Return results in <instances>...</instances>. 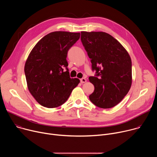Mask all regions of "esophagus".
Wrapping results in <instances>:
<instances>
[{
	"label": "esophagus",
	"mask_w": 157,
	"mask_h": 157,
	"mask_svg": "<svg viewBox=\"0 0 157 157\" xmlns=\"http://www.w3.org/2000/svg\"><path fill=\"white\" fill-rule=\"evenodd\" d=\"M80 82H81V83H84L86 82V79L84 78H82L80 79Z\"/></svg>",
	"instance_id": "obj_1"
}]
</instances>
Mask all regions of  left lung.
Returning a JSON list of instances; mask_svg holds the SVG:
<instances>
[{"instance_id":"left-lung-1","label":"left lung","mask_w":157,"mask_h":157,"mask_svg":"<svg viewBox=\"0 0 157 157\" xmlns=\"http://www.w3.org/2000/svg\"><path fill=\"white\" fill-rule=\"evenodd\" d=\"M81 40L91 59L94 86L90 101L102 109L113 107L127 95L132 84V61L122 44L102 32H81Z\"/></svg>"}]
</instances>
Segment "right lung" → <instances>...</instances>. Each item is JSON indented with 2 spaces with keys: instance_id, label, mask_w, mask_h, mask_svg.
I'll return each mask as SVG.
<instances>
[{
  "instance_id": "obj_1",
  "label": "right lung",
  "mask_w": 157,
  "mask_h": 157,
  "mask_svg": "<svg viewBox=\"0 0 157 157\" xmlns=\"http://www.w3.org/2000/svg\"><path fill=\"white\" fill-rule=\"evenodd\" d=\"M79 37L80 33L52 32L30 52L24 71L29 90L40 105L48 108L60 106L79 84V79L70 78L66 58Z\"/></svg>"
}]
</instances>
